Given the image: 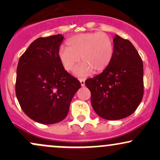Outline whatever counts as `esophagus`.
<instances>
[{
  "label": "esophagus",
  "mask_w": 160,
  "mask_h": 160,
  "mask_svg": "<svg viewBox=\"0 0 160 160\" xmlns=\"http://www.w3.org/2000/svg\"><path fill=\"white\" fill-rule=\"evenodd\" d=\"M80 82L82 86H85V80H84V79H80Z\"/></svg>",
  "instance_id": "1"
}]
</instances>
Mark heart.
I'll return each instance as SVG.
<instances>
[{
    "label": "heart",
    "instance_id": "obj_1",
    "mask_svg": "<svg viewBox=\"0 0 160 160\" xmlns=\"http://www.w3.org/2000/svg\"><path fill=\"white\" fill-rule=\"evenodd\" d=\"M68 47L58 49V56L66 71H71L80 59L83 63L74 70L78 77H86L94 70L104 71L113 56V42L104 32L82 33L74 35L66 41Z\"/></svg>",
    "mask_w": 160,
    "mask_h": 160
}]
</instances>
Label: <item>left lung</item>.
Returning <instances> with one entry per match:
<instances>
[{"label":"left lung","instance_id":"left-lung-1","mask_svg":"<svg viewBox=\"0 0 160 160\" xmlns=\"http://www.w3.org/2000/svg\"><path fill=\"white\" fill-rule=\"evenodd\" d=\"M111 62L99 75L87 79L95 113L108 120L126 118L135 112L144 95L143 62L128 40L115 35Z\"/></svg>","mask_w":160,"mask_h":160}]
</instances>
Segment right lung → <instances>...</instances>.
<instances>
[{
    "instance_id": "right-lung-1",
    "label": "right lung",
    "mask_w": 160,
    "mask_h": 160,
    "mask_svg": "<svg viewBox=\"0 0 160 160\" xmlns=\"http://www.w3.org/2000/svg\"><path fill=\"white\" fill-rule=\"evenodd\" d=\"M63 39L62 34L38 38L18 62L16 97L24 113L42 124L63 120L73 97L81 86L58 58Z\"/></svg>"
}]
</instances>
